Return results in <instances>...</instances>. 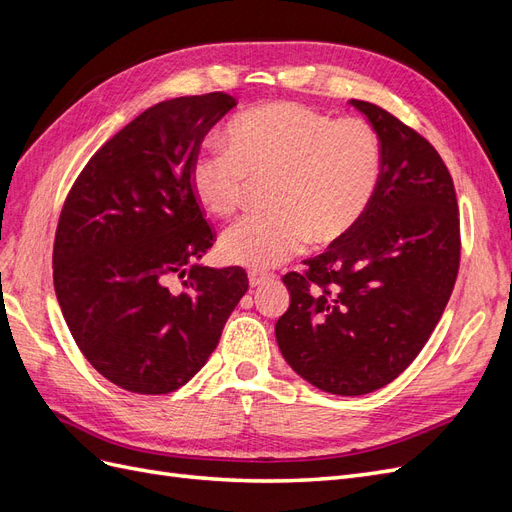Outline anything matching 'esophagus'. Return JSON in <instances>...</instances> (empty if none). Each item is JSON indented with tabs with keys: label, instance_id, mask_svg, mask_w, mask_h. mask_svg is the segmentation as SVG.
<instances>
[{
	"label": "esophagus",
	"instance_id": "obj_1",
	"mask_svg": "<svg viewBox=\"0 0 512 512\" xmlns=\"http://www.w3.org/2000/svg\"><path fill=\"white\" fill-rule=\"evenodd\" d=\"M247 277H250V284H252V286H260V284H265V282L273 280V273H267V271H258V269H252L250 273H247Z\"/></svg>",
	"mask_w": 512,
	"mask_h": 512
}]
</instances>
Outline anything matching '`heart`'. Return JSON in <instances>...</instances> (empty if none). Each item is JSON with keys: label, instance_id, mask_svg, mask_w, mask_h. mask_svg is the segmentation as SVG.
Segmentation results:
<instances>
[{"label": "heart", "instance_id": "1", "mask_svg": "<svg viewBox=\"0 0 512 512\" xmlns=\"http://www.w3.org/2000/svg\"><path fill=\"white\" fill-rule=\"evenodd\" d=\"M228 147L194 160L192 192L215 215L243 205L252 183L269 181L273 211L245 215L224 230L232 265L269 269L312 239L331 243L361 220L380 179V141L361 117L333 119L301 104L252 108L228 123Z\"/></svg>", "mask_w": 512, "mask_h": 512}]
</instances>
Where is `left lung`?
Wrapping results in <instances>:
<instances>
[{
  "label": "left lung",
  "instance_id": "left-lung-1",
  "mask_svg": "<svg viewBox=\"0 0 512 512\" xmlns=\"http://www.w3.org/2000/svg\"><path fill=\"white\" fill-rule=\"evenodd\" d=\"M380 141V179L361 220L284 275L277 346L333 395L393 382L427 344L455 288L461 235L453 177L433 145L384 108L350 100Z\"/></svg>",
  "mask_w": 512,
  "mask_h": 512
}]
</instances>
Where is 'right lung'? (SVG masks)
I'll list each match as a JSON object with an SVG mask.
<instances>
[{
	"label": "right lung",
	"instance_id": "obj_1",
	"mask_svg": "<svg viewBox=\"0 0 512 512\" xmlns=\"http://www.w3.org/2000/svg\"><path fill=\"white\" fill-rule=\"evenodd\" d=\"M232 106L213 91L147 108L91 156L61 207V314L85 359L130 393L188 382L250 286L241 267L196 265L215 230L192 192V164Z\"/></svg>",
	"mask_w": 512,
	"mask_h": 512
}]
</instances>
